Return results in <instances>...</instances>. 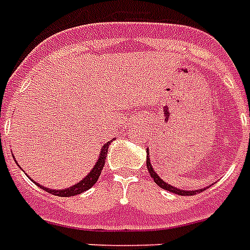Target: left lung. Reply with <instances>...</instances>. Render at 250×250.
I'll list each match as a JSON object with an SVG mask.
<instances>
[{
  "label": "left lung",
  "mask_w": 250,
  "mask_h": 250,
  "mask_svg": "<svg viewBox=\"0 0 250 250\" xmlns=\"http://www.w3.org/2000/svg\"><path fill=\"white\" fill-rule=\"evenodd\" d=\"M146 153H148V154H146V167H148L149 174H150V176L153 178V180L156 182V184H158V187H161V188H164V189L168 190V192H172V193L180 194V196H193V194L200 193V192H202V190H204V189H194V190L179 189V188H176V187L171 186V184H168V183L164 182V179H161L160 175L157 174L156 171H154V168L152 167L150 160H149V148H146Z\"/></svg>",
  "instance_id": "obj_1"
}]
</instances>
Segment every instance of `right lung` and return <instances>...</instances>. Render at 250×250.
<instances>
[{
    "instance_id": "obj_1",
    "label": "right lung",
    "mask_w": 250,
    "mask_h": 250,
    "mask_svg": "<svg viewBox=\"0 0 250 250\" xmlns=\"http://www.w3.org/2000/svg\"><path fill=\"white\" fill-rule=\"evenodd\" d=\"M111 141L113 140L107 141L106 144H104L96 165L92 167V170L86 174V176H84L79 183H76V184H74V186L68 187V188H64V189H52V188H46V187L44 186H40L39 183L33 182L32 179H31V180H32L33 183H36L37 186L40 187V188H42L44 190H46V192H49V193L54 194V196H60V197H71V196H76V194L83 193L84 190H88L89 188H92V187L96 184V182L98 180V178H100L102 168H104V166H105V160H106V156H107V149H109V145L111 144ZM15 162H17V161H15ZM18 166H19V165H18Z\"/></svg>"
}]
</instances>
